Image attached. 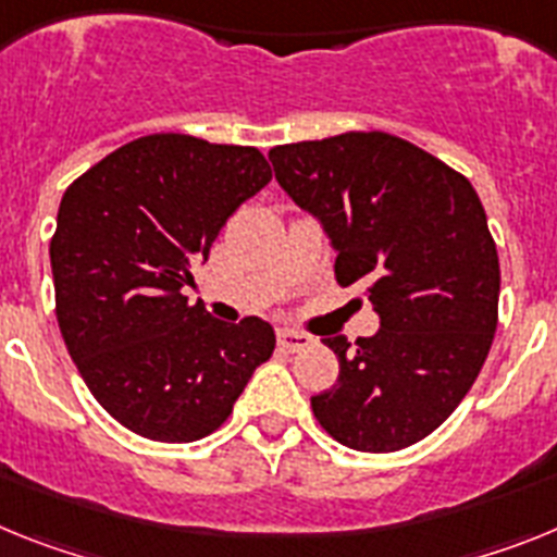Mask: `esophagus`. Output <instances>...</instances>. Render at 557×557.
Here are the masks:
<instances>
[{
  "label": "esophagus",
  "mask_w": 557,
  "mask_h": 557,
  "mask_svg": "<svg viewBox=\"0 0 557 557\" xmlns=\"http://www.w3.org/2000/svg\"><path fill=\"white\" fill-rule=\"evenodd\" d=\"M277 342L280 347H285V350H306V347L313 345V338L308 336V333L302 331H292V327H280L277 331Z\"/></svg>",
  "instance_id": "1"
}]
</instances>
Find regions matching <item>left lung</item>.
<instances>
[{
  "label": "left lung",
  "mask_w": 557,
  "mask_h": 557,
  "mask_svg": "<svg viewBox=\"0 0 557 557\" xmlns=\"http://www.w3.org/2000/svg\"><path fill=\"white\" fill-rule=\"evenodd\" d=\"M274 178L319 221L336 280L379 313L372 336L322 338L338 379L311 398L333 440L384 454L432 434L466 398L499 317V255L462 173L384 132L269 151Z\"/></svg>",
  "instance_id": "1"
}]
</instances>
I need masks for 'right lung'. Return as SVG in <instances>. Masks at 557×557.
I'll list each match as a JSON object with an SVG mask.
<instances>
[{"mask_svg": "<svg viewBox=\"0 0 557 557\" xmlns=\"http://www.w3.org/2000/svg\"><path fill=\"white\" fill-rule=\"evenodd\" d=\"M269 182L258 148L151 134L66 187L50 240L58 327L89 393L134 434L207 437L272 356L269 322H219L182 294Z\"/></svg>", "mask_w": 557, "mask_h": 557, "instance_id": "add662e5", "label": "right lung"}]
</instances>
